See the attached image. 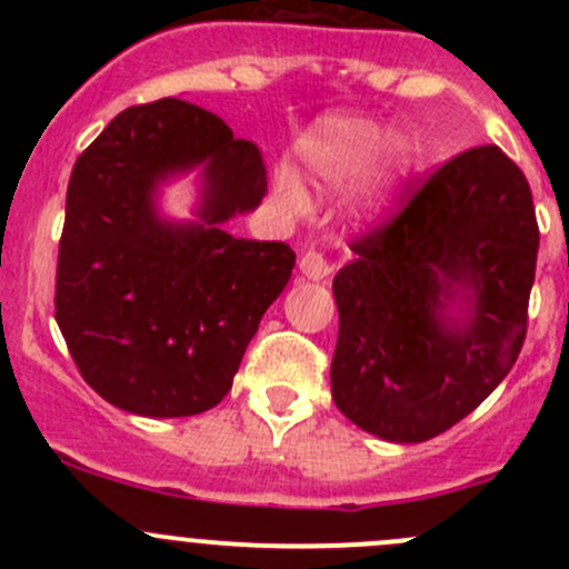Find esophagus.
I'll return each instance as SVG.
<instances>
[{
    "instance_id": "obj_1",
    "label": "esophagus",
    "mask_w": 569,
    "mask_h": 569,
    "mask_svg": "<svg viewBox=\"0 0 569 569\" xmlns=\"http://www.w3.org/2000/svg\"><path fill=\"white\" fill-rule=\"evenodd\" d=\"M300 272L311 280H325L327 274L332 272V263L327 261L319 250H308L306 256L300 258Z\"/></svg>"
}]
</instances>
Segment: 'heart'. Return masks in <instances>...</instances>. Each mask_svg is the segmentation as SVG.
<instances>
[{
    "mask_svg": "<svg viewBox=\"0 0 569 569\" xmlns=\"http://www.w3.org/2000/svg\"><path fill=\"white\" fill-rule=\"evenodd\" d=\"M300 159L313 183L327 189L352 187L371 169L366 194L371 203H377L391 194L396 181L407 170L410 146L405 137H393L391 129L377 120L332 114V118H321L302 134ZM274 198L295 214L306 211L308 206L306 189L286 170L274 176Z\"/></svg>",
    "mask_w": 569,
    "mask_h": 569,
    "instance_id": "obj_1",
    "label": "heart"
}]
</instances>
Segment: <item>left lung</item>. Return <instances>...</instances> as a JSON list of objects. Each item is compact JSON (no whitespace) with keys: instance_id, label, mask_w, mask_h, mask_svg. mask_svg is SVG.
<instances>
[{"instance_id":"8db88e82","label":"left lung","mask_w":569,"mask_h":569,"mask_svg":"<svg viewBox=\"0 0 569 569\" xmlns=\"http://www.w3.org/2000/svg\"><path fill=\"white\" fill-rule=\"evenodd\" d=\"M349 250L332 280V401L377 438L423 443L473 412L523 349L539 250L529 181L498 146L470 148Z\"/></svg>"}]
</instances>
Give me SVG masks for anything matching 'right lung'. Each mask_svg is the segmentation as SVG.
<instances>
[{"label": "right lung", "instance_id": "obj_1", "mask_svg": "<svg viewBox=\"0 0 569 569\" xmlns=\"http://www.w3.org/2000/svg\"><path fill=\"white\" fill-rule=\"evenodd\" d=\"M204 168L199 220L162 221L158 183ZM267 194L256 142L181 99L129 107L82 151L66 194L54 317L79 375L146 418L198 416L231 391L295 250L222 231Z\"/></svg>", "mask_w": 569, "mask_h": 569}]
</instances>
